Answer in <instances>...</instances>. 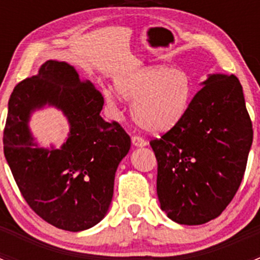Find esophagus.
Masks as SVG:
<instances>
[{
  "label": "esophagus",
  "instance_id": "esophagus-1",
  "mask_svg": "<svg viewBox=\"0 0 260 260\" xmlns=\"http://www.w3.org/2000/svg\"><path fill=\"white\" fill-rule=\"evenodd\" d=\"M132 143L136 147H145V146H147V142H146L145 138L140 137V136H133V137H132Z\"/></svg>",
  "mask_w": 260,
  "mask_h": 260
}]
</instances>
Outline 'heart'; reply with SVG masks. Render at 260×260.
Here are the masks:
<instances>
[{
  "label": "heart",
  "instance_id": "obj_1",
  "mask_svg": "<svg viewBox=\"0 0 260 260\" xmlns=\"http://www.w3.org/2000/svg\"><path fill=\"white\" fill-rule=\"evenodd\" d=\"M118 93L132 101L136 123L149 132H164L175 127L188 111L193 96V81L185 69L149 65L118 75ZM104 99L115 106L117 94L107 89Z\"/></svg>",
  "mask_w": 260,
  "mask_h": 260
}]
</instances>
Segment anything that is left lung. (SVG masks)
I'll return each mask as SVG.
<instances>
[{
    "label": "left lung",
    "instance_id": "left-lung-1",
    "mask_svg": "<svg viewBox=\"0 0 260 260\" xmlns=\"http://www.w3.org/2000/svg\"><path fill=\"white\" fill-rule=\"evenodd\" d=\"M180 123L149 142L157 158V195L174 221L201 225L219 216L237 193L253 127L235 75L201 83Z\"/></svg>",
    "mask_w": 260,
    "mask_h": 260
}]
</instances>
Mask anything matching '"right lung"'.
Returning a JSON list of instances; mask_svg holds the SVG:
<instances>
[{
    "label": "right lung",
    "mask_w": 260,
    "mask_h": 260,
    "mask_svg": "<svg viewBox=\"0 0 260 260\" xmlns=\"http://www.w3.org/2000/svg\"><path fill=\"white\" fill-rule=\"evenodd\" d=\"M104 99L74 67L48 60L38 75L15 86L9 101L4 152L23 199L45 221L68 232L98 224L113 198L117 167L131 138L101 117ZM45 105L60 109L71 125L60 149L39 147L28 122Z\"/></svg>",
    "instance_id": "add662e5"
}]
</instances>
